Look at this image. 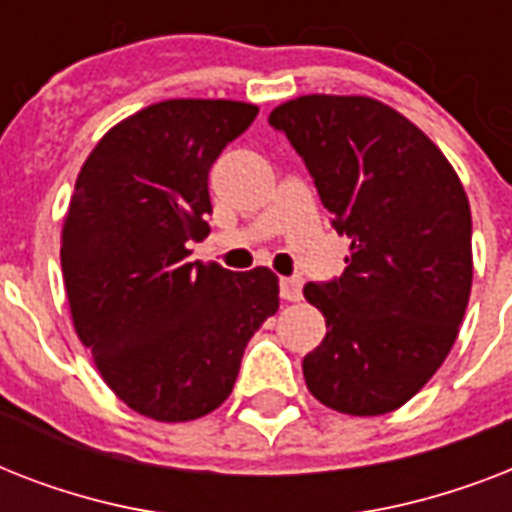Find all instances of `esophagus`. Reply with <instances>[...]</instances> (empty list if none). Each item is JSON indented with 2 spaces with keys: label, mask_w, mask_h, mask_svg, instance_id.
Returning <instances> with one entry per match:
<instances>
[{
  "label": "esophagus",
  "mask_w": 512,
  "mask_h": 512,
  "mask_svg": "<svg viewBox=\"0 0 512 512\" xmlns=\"http://www.w3.org/2000/svg\"><path fill=\"white\" fill-rule=\"evenodd\" d=\"M281 287V297L287 300V303H297L300 297H303V281L295 279V276H284L279 281Z\"/></svg>",
  "instance_id": "esophagus-1"
}]
</instances>
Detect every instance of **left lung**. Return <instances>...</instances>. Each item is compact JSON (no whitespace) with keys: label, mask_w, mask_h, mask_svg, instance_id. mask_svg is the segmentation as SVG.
I'll use <instances>...</instances> for the list:
<instances>
[{"label":"left lung","mask_w":512,"mask_h":512,"mask_svg":"<svg viewBox=\"0 0 512 512\" xmlns=\"http://www.w3.org/2000/svg\"><path fill=\"white\" fill-rule=\"evenodd\" d=\"M268 122L303 156L350 239L340 279L303 289L327 321L303 358L305 385L335 412H393L460 332L473 284L468 193L417 124L366 95H300Z\"/></svg>","instance_id":"obj_1"}]
</instances>
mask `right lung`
<instances>
[{
    "label": "right lung",
    "instance_id": "obj_1",
    "mask_svg": "<svg viewBox=\"0 0 512 512\" xmlns=\"http://www.w3.org/2000/svg\"><path fill=\"white\" fill-rule=\"evenodd\" d=\"M255 116L241 100L140 108L98 140L68 201L60 265L76 337L108 388L156 422L215 412L279 311L271 268L188 260V241L209 233V167Z\"/></svg>",
    "mask_w": 512,
    "mask_h": 512
}]
</instances>
